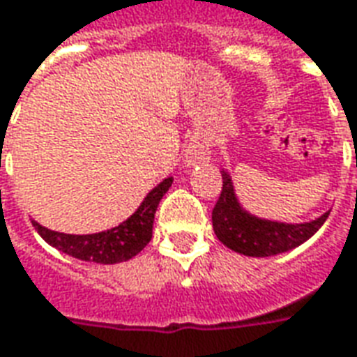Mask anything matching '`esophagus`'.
I'll use <instances>...</instances> for the list:
<instances>
[{
    "label": "esophagus",
    "instance_id": "34e87169",
    "mask_svg": "<svg viewBox=\"0 0 357 357\" xmlns=\"http://www.w3.org/2000/svg\"><path fill=\"white\" fill-rule=\"evenodd\" d=\"M210 155V151L206 145H201V143H193L191 147L187 149V162L195 164L201 162V160H206Z\"/></svg>",
    "mask_w": 357,
    "mask_h": 357
}]
</instances>
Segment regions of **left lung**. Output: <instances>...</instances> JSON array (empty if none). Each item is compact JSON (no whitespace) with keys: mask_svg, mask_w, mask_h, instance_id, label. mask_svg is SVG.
Returning <instances> with one entry per match:
<instances>
[{"mask_svg":"<svg viewBox=\"0 0 357 357\" xmlns=\"http://www.w3.org/2000/svg\"><path fill=\"white\" fill-rule=\"evenodd\" d=\"M222 179L224 185L212 210V225L218 239L239 255L264 258L287 252L310 239L329 218V212H325L306 224H281L256 218L241 208L225 170H222Z\"/></svg>","mask_w":357,"mask_h":357,"instance_id":"left-lung-1","label":"left lung"}]
</instances>
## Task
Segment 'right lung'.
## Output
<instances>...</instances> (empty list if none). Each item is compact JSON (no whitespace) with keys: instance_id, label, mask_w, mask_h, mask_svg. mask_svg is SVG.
<instances>
[{"instance_id":"right-lung-1","label":"right lung","mask_w":357,"mask_h":357,"mask_svg":"<svg viewBox=\"0 0 357 357\" xmlns=\"http://www.w3.org/2000/svg\"><path fill=\"white\" fill-rule=\"evenodd\" d=\"M172 178H166L145 197L141 206L126 222L112 229L91 235H66L51 231L38 222H32L36 231L42 235L45 243L59 248L61 252L74 256L78 260L97 264H118L139 255L153 237V222L158 202L170 189Z\"/></svg>"}]
</instances>
